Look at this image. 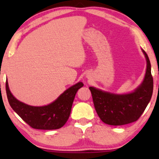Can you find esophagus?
Wrapping results in <instances>:
<instances>
[{
  "label": "esophagus",
  "mask_w": 159,
  "mask_h": 159,
  "mask_svg": "<svg viewBox=\"0 0 159 159\" xmlns=\"http://www.w3.org/2000/svg\"><path fill=\"white\" fill-rule=\"evenodd\" d=\"M90 77V73H87V78H89Z\"/></svg>",
  "instance_id": "esophagus-1"
}]
</instances>
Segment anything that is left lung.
I'll use <instances>...</instances> for the list:
<instances>
[{"label":"left lung","mask_w":159,"mask_h":159,"mask_svg":"<svg viewBox=\"0 0 159 159\" xmlns=\"http://www.w3.org/2000/svg\"><path fill=\"white\" fill-rule=\"evenodd\" d=\"M147 61L143 81L133 92L116 94L90 87L95 109L102 121L111 125H123L135 122L143 114L152 95L153 78L150 61L142 49Z\"/></svg>","instance_id":"left-lung-1"}]
</instances>
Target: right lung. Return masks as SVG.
<instances>
[{
	"label": "right lung",
	"instance_id": "1",
	"mask_svg": "<svg viewBox=\"0 0 159 159\" xmlns=\"http://www.w3.org/2000/svg\"><path fill=\"white\" fill-rule=\"evenodd\" d=\"M83 86L82 82H78L45 106H31L19 101L11 93L7 80L6 91L11 107L25 123L36 129L52 130L63 127L66 123L76 93Z\"/></svg>",
	"mask_w": 159,
	"mask_h": 159
}]
</instances>
